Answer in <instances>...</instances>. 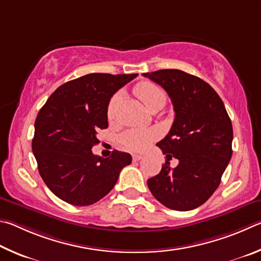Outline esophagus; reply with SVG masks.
Segmentation results:
<instances>
[{
	"label": "esophagus",
	"instance_id": "esophagus-1",
	"mask_svg": "<svg viewBox=\"0 0 261 261\" xmlns=\"http://www.w3.org/2000/svg\"><path fill=\"white\" fill-rule=\"evenodd\" d=\"M132 157H133V161L134 162H139V161H141V159L143 158L142 154H133V156H132Z\"/></svg>",
	"mask_w": 261,
	"mask_h": 261
}]
</instances>
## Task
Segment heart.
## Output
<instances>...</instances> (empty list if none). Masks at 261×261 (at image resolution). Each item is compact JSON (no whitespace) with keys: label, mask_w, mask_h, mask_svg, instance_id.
Segmentation results:
<instances>
[{"label":"heart","mask_w":261,"mask_h":261,"mask_svg":"<svg viewBox=\"0 0 261 261\" xmlns=\"http://www.w3.org/2000/svg\"><path fill=\"white\" fill-rule=\"evenodd\" d=\"M134 93L142 100L143 104L149 110L156 105H164L166 102V93L161 87L149 81H143L134 88ZM121 96L119 93L114 94L111 99L109 100L107 116L110 121H113L117 118L119 103H120ZM159 130L157 128H148V129H140L133 128L128 129L119 136V143L123 148L130 151H143L149 147V144L158 139Z\"/></svg>","instance_id":"1"}]
</instances>
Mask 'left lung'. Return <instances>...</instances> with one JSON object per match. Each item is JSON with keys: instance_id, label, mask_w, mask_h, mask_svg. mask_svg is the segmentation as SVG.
Here are the masks:
<instances>
[{"instance_id": "8db88e82", "label": "left lung", "mask_w": 261, "mask_h": 261, "mask_svg": "<svg viewBox=\"0 0 261 261\" xmlns=\"http://www.w3.org/2000/svg\"><path fill=\"white\" fill-rule=\"evenodd\" d=\"M171 97L175 119L157 145L166 154L159 174L148 180L154 198L175 211L200 206L220 185L232 150V126L225 104L207 82L181 70L143 73ZM179 161L169 167L173 157Z\"/></svg>"}]
</instances>
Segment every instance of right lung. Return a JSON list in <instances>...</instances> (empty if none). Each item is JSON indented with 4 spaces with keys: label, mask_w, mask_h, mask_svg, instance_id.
Here are the masks:
<instances>
[{
    "label": "right lung",
    "mask_w": 261,
    "mask_h": 261,
    "mask_svg": "<svg viewBox=\"0 0 261 261\" xmlns=\"http://www.w3.org/2000/svg\"><path fill=\"white\" fill-rule=\"evenodd\" d=\"M136 74L90 73L59 86L41 108L34 123L32 150L39 173L53 193L68 204L91 205L117 184L129 153L114 150L94 156L98 129L108 128L110 98Z\"/></svg>",
    "instance_id": "1"
}]
</instances>
